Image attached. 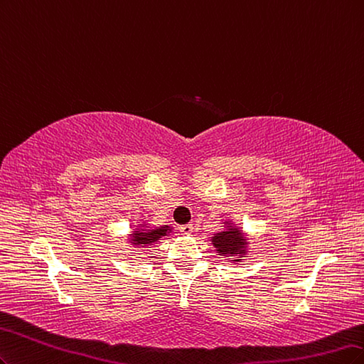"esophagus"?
I'll return each instance as SVG.
<instances>
[{
  "mask_svg": "<svg viewBox=\"0 0 364 364\" xmlns=\"http://www.w3.org/2000/svg\"><path fill=\"white\" fill-rule=\"evenodd\" d=\"M180 231H181L183 234H191V232L193 231V227H192L191 224H186V225H181V227H180Z\"/></svg>",
  "mask_w": 364,
  "mask_h": 364,
  "instance_id": "1",
  "label": "esophagus"
}]
</instances>
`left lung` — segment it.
<instances>
[{
  "instance_id": "8db88e82",
  "label": "left lung",
  "mask_w": 364,
  "mask_h": 364,
  "mask_svg": "<svg viewBox=\"0 0 364 364\" xmlns=\"http://www.w3.org/2000/svg\"><path fill=\"white\" fill-rule=\"evenodd\" d=\"M228 230L216 232L212 237V243L216 248L219 255H225V257H234V255H240L243 257L246 251V239L242 236V232L239 228H234L231 224H228ZM239 259V257H237ZM232 262H239V260H232Z\"/></svg>"
}]
</instances>
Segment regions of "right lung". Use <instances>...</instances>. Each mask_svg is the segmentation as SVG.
<instances>
[{
  "label": "right lung",
  "mask_w": 364,
  "mask_h": 364,
  "mask_svg": "<svg viewBox=\"0 0 364 364\" xmlns=\"http://www.w3.org/2000/svg\"><path fill=\"white\" fill-rule=\"evenodd\" d=\"M171 227L163 225V227H156V228H146V224L142 225L140 230L133 231L132 234V242L134 246H146L152 245L154 242L160 240V237L166 236L168 232H171Z\"/></svg>",
  "instance_id": "add662e5"
}]
</instances>
